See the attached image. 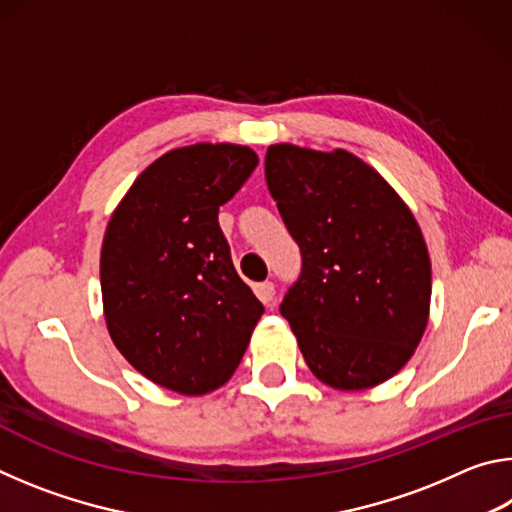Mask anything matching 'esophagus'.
Instances as JSON below:
<instances>
[{"instance_id":"obj_1","label":"esophagus","mask_w":512,"mask_h":512,"mask_svg":"<svg viewBox=\"0 0 512 512\" xmlns=\"http://www.w3.org/2000/svg\"><path fill=\"white\" fill-rule=\"evenodd\" d=\"M255 293H257V298L264 302V305H271L273 296H275V284L273 282H259L255 287Z\"/></svg>"}]
</instances>
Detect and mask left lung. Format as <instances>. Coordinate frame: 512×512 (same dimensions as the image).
<instances>
[{
	"label": "left lung",
	"mask_w": 512,
	"mask_h": 512,
	"mask_svg": "<svg viewBox=\"0 0 512 512\" xmlns=\"http://www.w3.org/2000/svg\"><path fill=\"white\" fill-rule=\"evenodd\" d=\"M266 183L302 255L280 305L323 384L361 391L413 357L429 320L431 262L409 207L343 149L268 146Z\"/></svg>",
	"instance_id": "obj_1"
}]
</instances>
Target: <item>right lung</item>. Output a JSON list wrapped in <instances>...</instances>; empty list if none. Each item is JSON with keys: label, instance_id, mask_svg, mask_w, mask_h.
Returning <instances> with one entry per match:
<instances>
[{"label": "right lung", "instance_id": "add662e5", "mask_svg": "<svg viewBox=\"0 0 512 512\" xmlns=\"http://www.w3.org/2000/svg\"><path fill=\"white\" fill-rule=\"evenodd\" d=\"M239 144H192L149 164L101 246L112 343L153 384L205 395L237 370L264 305L235 271L219 207L257 167Z\"/></svg>", "mask_w": 512, "mask_h": 512}]
</instances>
